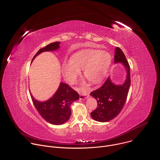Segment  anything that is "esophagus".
Returning <instances> with one entry per match:
<instances>
[{
  "instance_id": "obj_1",
  "label": "esophagus",
  "mask_w": 160,
  "mask_h": 160,
  "mask_svg": "<svg viewBox=\"0 0 160 160\" xmlns=\"http://www.w3.org/2000/svg\"><path fill=\"white\" fill-rule=\"evenodd\" d=\"M88 97V95L87 93H80V98L83 100V99H85L87 97Z\"/></svg>"
}]
</instances>
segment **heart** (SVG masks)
Here are the masks:
<instances>
[{
    "instance_id": "1",
    "label": "heart",
    "mask_w": 160,
    "mask_h": 160,
    "mask_svg": "<svg viewBox=\"0 0 160 160\" xmlns=\"http://www.w3.org/2000/svg\"><path fill=\"white\" fill-rule=\"evenodd\" d=\"M112 62L109 52L98 49H88L75 54L72 59L63 64L66 78L74 83L83 68L85 78L93 83L100 82L107 74Z\"/></svg>"
}]
</instances>
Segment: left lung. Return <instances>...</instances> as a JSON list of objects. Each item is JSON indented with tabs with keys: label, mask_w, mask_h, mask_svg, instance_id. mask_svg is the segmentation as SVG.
I'll return each instance as SVG.
<instances>
[{
	"label": "left lung",
	"mask_w": 160,
	"mask_h": 160,
	"mask_svg": "<svg viewBox=\"0 0 160 160\" xmlns=\"http://www.w3.org/2000/svg\"><path fill=\"white\" fill-rule=\"evenodd\" d=\"M114 62L122 63L127 72L126 82L120 85L113 83L108 77L99 88L90 94L97 102V108L90 113L92 118L98 122H108L115 118L122 109L131 85L130 67L122 51L116 48Z\"/></svg>",
	"instance_id": "1"
}]
</instances>
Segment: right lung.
Returning a JSON list of instances; mask_svg holds the SVG:
<instances>
[{
	"instance_id": "obj_1",
	"label": "right lung",
	"mask_w": 160,
	"mask_h": 160,
	"mask_svg": "<svg viewBox=\"0 0 160 160\" xmlns=\"http://www.w3.org/2000/svg\"><path fill=\"white\" fill-rule=\"evenodd\" d=\"M60 44V42H52L40 49L32 61L42 52L58 49ZM31 95L35 108L41 116L48 122L55 125L62 124L69 119L71 116L70 105L79 98L78 92L64 83H60L54 95L47 101L39 102L35 100L31 94Z\"/></svg>"
}]
</instances>
